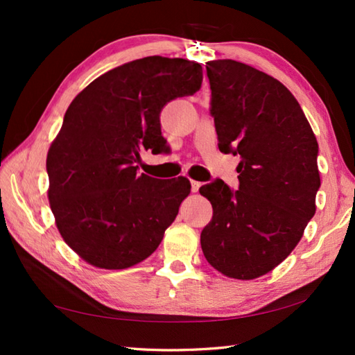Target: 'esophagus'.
<instances>
[{"instance_id": "34e87169", "label": "esophagus", "mask_w": 355, "mask_h": 355, "mask_svg": "<svg viewBox=\"0 0 355 355\" xmlns=\"http://www.w3.org/2000/svg\"><path fill=\"white\" fill-rule=\"evenodd\" d=\"M200 186H202L200 182H196V180H191V191H192V192L199 191Z\"/></svg>"}]
</instances>
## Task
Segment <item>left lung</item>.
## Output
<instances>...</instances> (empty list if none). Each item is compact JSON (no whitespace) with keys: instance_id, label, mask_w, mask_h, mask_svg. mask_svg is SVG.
Here are the masks:
<instances>
[{"instance_id":"1","label":"left lung","mask_w":355,"mask_h":355,"mask_svg":"<svg viewBox=\"0 0 355 355\" xmlns=\"http://www.w3.org/2000/svg\"><path fill=\"white\" fill-rule=\"evenodd\" d=\"M222 153L241 156L239 188L203 184L213 218L203 255L227 277L250 280L280 264L316 211L318 142L302 107L275 78L232 59L207 62Z\"/></svg>"}]
</instances>
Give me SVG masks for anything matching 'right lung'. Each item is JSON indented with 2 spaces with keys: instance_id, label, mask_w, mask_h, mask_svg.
Returning a JSON list of instances; mask_svg holds the SVG:
<instances>
[{
  "instance_id": "add662e5",
  "label": "right lung",
  "mask_w": 355,
  "mask_h": 355,
  "mask_svg": "<svg viewBox=\"0 0 355 355\" xmlns=\"http://www.w3.org/2000/svg\"><path fill=\"white\" fill-rule=\"evenodd\" d=\"M202 65L148 56L106 71L71 101L46 156L58 230L84 261L125 269L150 257L191 192L188 178L137 173L142 150L167 152L159 114L200 89Z\"/></svg>"
}]
</instances>
